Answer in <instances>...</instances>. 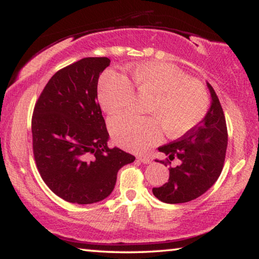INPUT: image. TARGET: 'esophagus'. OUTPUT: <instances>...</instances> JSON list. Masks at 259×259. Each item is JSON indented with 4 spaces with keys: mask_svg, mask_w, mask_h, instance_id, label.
Segmentation results:
<instances>
[{
    "mask_svg": "<svg viewBox=\"0 0 259 259\" xmlns=\"http://www.w3.org/2000/svg\"><path fill=\"white\" fill-rule=\"evenodd\" d=\"M138 160L143 162V164H151L152 162V160L148 157H138Z\"/></svg>",
    "mask_w": 259,
    "mask_h": 259,
    "instance_id": "esophagus-1",
    "label": "esophagus"
}]
</instances>
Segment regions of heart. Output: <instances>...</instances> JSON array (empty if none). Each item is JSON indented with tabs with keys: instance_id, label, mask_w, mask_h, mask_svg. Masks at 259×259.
Returning <instances> with one entry per match:
<instances>
[{
	"instance_id": "1",
	"label": "heart",
	"mask_w": 259,
	"mask_h": 259,
	"mask_svg": "<svg viewBox=\"0 0 259 259\" xmlns=\"http://www.w3.org/2000/svg\"><path fill=\"white\" fill-rule=\"evenodd\" d=\"M132 80L107 72L99 82L98 99L101 108L115 114L126 107L133 92L150 95L146 113L152 116L122 114L109 121L113 139L119 146L132 152H143L160 138L156 122L169 136H180L193 128L207 111V95L197 81L186 79L177 67L165 62L140 63L131 70Z\"/></svg>"
}]
</instances>
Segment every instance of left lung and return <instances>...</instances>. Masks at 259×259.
<instances>
[{"label": "left lung", "mask_w": 259, "mask_h": 259, "mask_svg": "<svg viewBox=\"0 0 259 259\" xmlns=\"http://www.w3.org/2000/svg\"><path fill=\"white\" fill-rule=\"evenodd\" d=\"M206 84L211 106L205 118L178 140L158 148L167 155L169 165V160L175 158L180 161L176 167H168V182L152 190L164 203L179 204L196 199L217 182L222 173L228 147V128L217 94L210 83Z\"/></svg>", "instance_id": "8db88e82"}]
</instances>
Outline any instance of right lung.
Returning <instances> with one entry per match:
<instances>
[{"mask_svg": "<svg viewBox=\"0 0 259 259\" xmlns=\"http://www.w3.org/2000/svg\"><path fill=\"white\" fill-rule=\"evenodd\" d=\"M108 58H84L56 72L34 107L33 151L49 189L66 201L93 204L114 190L122 166L136 160L109 134L98 102V81Z\"/></svg>", "mask_w": 259, "mask_h": 259, "instance_id": "right-lung-1", "label": "right lung"}]
</instances>
